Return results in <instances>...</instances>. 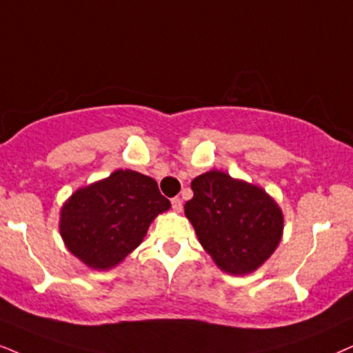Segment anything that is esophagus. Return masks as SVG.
<instances>
[{"label":"esophagus","mask_w":353,"mask_h":353,"mask_svg":"<svg viewBox=\"0 0 353 353\" xmlns=\"http://www.w3.org/2000/svg\"><path fill=\"white\" fill-rule=\"evenodd\" d=\"M171 203H172V210L174 212H182V200L179 199V197H174L172 200H171Z\"/></svg>","instance_id":"34e87169"}]
</instances>
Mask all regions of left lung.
<instances>
[{"instance_id": "8db88e82", "label": "left lung", "mask_w": 353, "mask_h": 353, "mask_svg": "<svg viewBox=\"0 0 353 353\" xmlns=\"http://www.w3.org/2000/svg\"><path fill=\"white\" fill-rule=\"evenodd\" d=\"M194 197L184 205L199 243L230 275L256 272L279 248L283 213L262 187L212 169L190 182Z\"/></svg>"}]
</instances>
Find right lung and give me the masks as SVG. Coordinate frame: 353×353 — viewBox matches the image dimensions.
I'll return each mask as SVG.
<instances>
[{
	"label": "right lung",
	"instance_id": "obj_1",
	"mask_svg": "<svg viewBox=\"0 0 353 353\" xmlns=\"http://www.w3.org/2000/svg\"><path fill=\"white\" fill-rule=\"evenodd\" d=\"M171 208L154 179L117 169L79 187L60 210V236L74 257L92 270H110L143 243L150 225Z\"/></svg>",
	"mask_w": 353,
	"mask_h": 353
}]
</instances>
